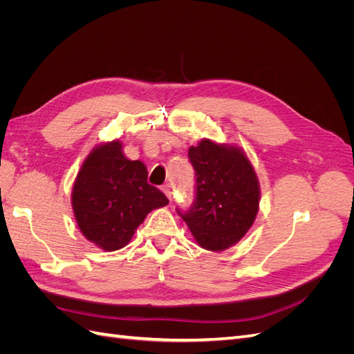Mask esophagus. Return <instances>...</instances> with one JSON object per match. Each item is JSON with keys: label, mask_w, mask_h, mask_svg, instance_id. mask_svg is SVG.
I'll use <instances>...</instances> for the list:
<instances>
[{"label": "esophagus", "mask_w": 354, "mask_h": 354, "mask_svg": "<svg viewBox=\"0 0 354 354\" xmlns=\"http://www.w3.org/2000/svg\"><path fill=\"white\" fill-rule=\"evenodd\" d=\"M162 192L167 195V198L171 201V198H173V186H171V185H164L162 186Z\"/></svg>", "instance_id": "esophagus-1"}]
</instances>
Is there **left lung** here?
<instances>
[{"label": "left lung", "mask_w": 354, "mask_h": 354, "mask_svg": "<svg viewBox=\"0 0 354 354\" xmlns=\"http://www.w3.org/2000/svg\"><path fill=\"white\" fill-rule=\"evenodd\" d=\"M196 171V201L178 214L203 250L220 252L238 243L251 229L260 207V183L239 146L202 138L189 147Z\"/></svg>", "instance_id": "left-lung-1"}]
</instances>
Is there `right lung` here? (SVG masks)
<instances>
[{
  "label": "right lung",
  "instance_id": "add662e5",
  "mask_svg": "<svg viewBox=\"0 0 354 354\" xmlns=\"http://www.w3.org/2000/svg\"><path fill=\"white\" fill-rule=\"evenodd\" d=\"M72 209L81 233L103 251L121 250L151 211L168 199L147 183L140 160L122 153V143L99 145L82 162L72 187Z\"/></svg>",
  "mask_w": 354,
  "mask_h": 354
}]
</instances>
